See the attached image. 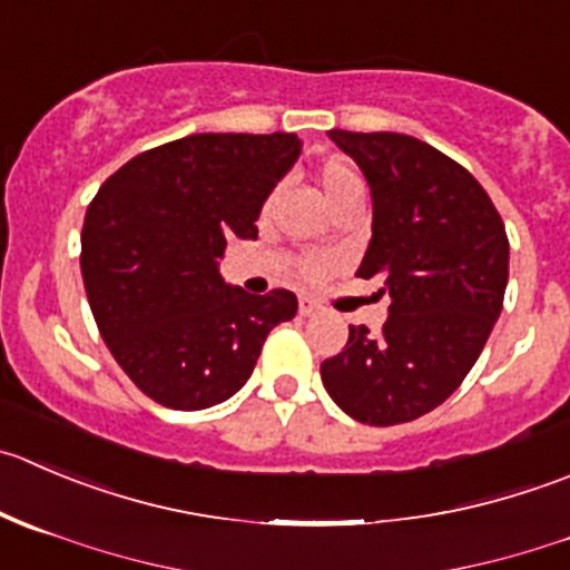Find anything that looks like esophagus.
<instances>
[{"instance_id":"1","label":"esophagus","mask_w":570,"mask_h":570,"mask_svg":"<svg viewBox=\"0 0 570 570\" xmlns=\"http://www.w3.org/2000/svg\"><path fill=\"white\" fill-rule=\"evenodd\" d=\"M297 312H301V317H314V314H320V303L312 301V297H301L297 301Z\"/></svg>"}]
</instances>
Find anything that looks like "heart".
Wrapping results in <instances>:
<instances>
[{
	"label": "heart",
	"instance_id": "1",
	"mask_svg": "<svg viewBox=\"0 0 570 570\" xmlns=\"http://www.w3.org/2000/svg\"><path fill=\"white\" fill-rule=\"evenodd\" d=\"M320 186H323L325 197L334 203V200H340L342 195H347V191L362 189V178H358L356 169H351L347 164L331 161L320 169ZM328 269H331V258H325V256H312V258H306V264H303V273H306V278H323Z\"/></svg>",
	"mask_w": 570,
	"mask_h": 570
}]
</instances>
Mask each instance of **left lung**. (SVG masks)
I'll list each match as a JSON object with an SVG mask.
<instances>
[{"label": "left lung", "instance_id": "left-lung-1", "mask_svg": "<svg viewBox=\"0 0 570 570\" xmlns=\"http://www.w3.org/2000/svg\"><path fill=\"white\" fill-rule=\"evenodd\" d=\"M362 169L373 236L358 278L384 281L381 334L351 325L320 375L358 423L395 425L432 412L476 364L510 278L504 223L479 180L414 136L331 130Z\"/></svg>", "mask_w": 570, "mask_h": 570}]
</instances>
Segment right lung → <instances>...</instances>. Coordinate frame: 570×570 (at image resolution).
<instances>
[{
    "label": "right lung",
    "instance_id": "add662e5",
    "mask_svg": "<svg viewBox=\"0 0 570 570\" xmlns=\"http://www.w3.org/2000/svg\"><path fill=\"white\" fill-rule=\"evenodd\" d=\"M295 132H195L127 161L99 186L80 236L97 328L161 406L197 412L245 386L264 340L295 317L286 289L225 284L230 239H256L269 191L295 167Z\"/></svg>",
    "mask_w": 570,
    "mask_h": 570
}]
</instances>
